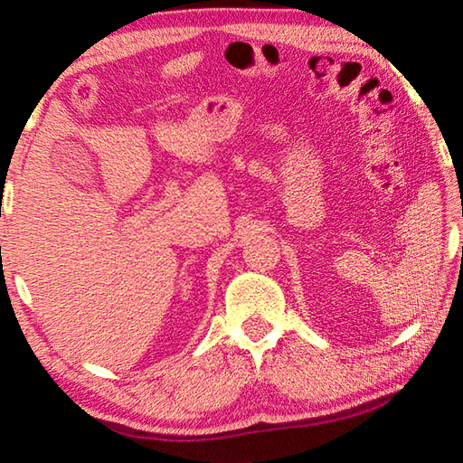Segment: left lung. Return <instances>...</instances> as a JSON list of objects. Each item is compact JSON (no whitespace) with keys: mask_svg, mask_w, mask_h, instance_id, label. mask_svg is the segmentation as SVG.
I'll return each mask as SVG.
<instances>
[{"mask_svg":"<svg viewBox=\"0 0 463 463\" xmlns=\"http://www.w3.org/2000/svg\"><path fill=\"white\" fill-rule=\"evenodd\" d=\"M461 249H463V247H461Z\"/></svg>","mask_w":463,"mask_h":463,"instance_id":"1","label":"left lung"}]
</instances>
